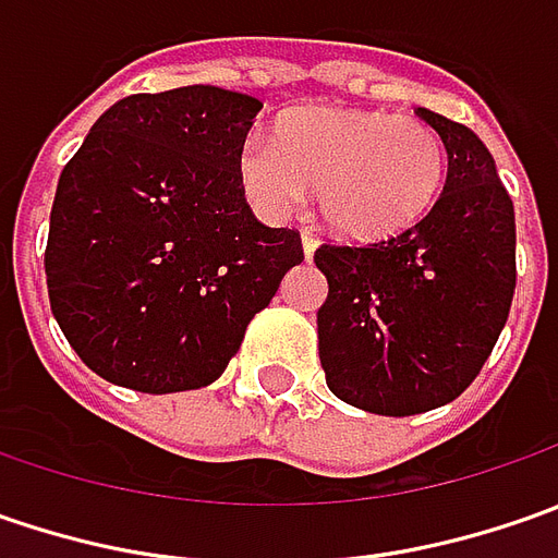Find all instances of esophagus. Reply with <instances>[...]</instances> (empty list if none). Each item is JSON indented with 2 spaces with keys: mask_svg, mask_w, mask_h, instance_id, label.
<instances>
[{
  "mask_svg": "<svg viewBox=\"0 0 558 558\" xmlns=\"http://www.w3.org/2000/svg\"><path fill=\"white\" fill-rule=\"evenodd\" d=\"M301 245H304V257H313V251H316V245H319V239L313 235L311 229H304V232H301Z\"/></svg>",
  "mask_w": 558,
  "mask_h": 558,
  "instance_id": "1",
  "label": "esophagus"
}]
</instances>
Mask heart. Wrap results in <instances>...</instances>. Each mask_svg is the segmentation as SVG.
<instances>
[{
  "label": "heart",
  "mask_w": 558,
  "mask_h": 558,
  "mask_svg": "<svg viewBox=\"0 0 558 558\" xmlns=\"http://www.w3.org/2000/svg\"><path fill=\"white\" fill-rule=\"evenodd\" d=\"M444 170V142L425 120L363 108L294 111L276 140L247 136L235 158L239 185L260 217L289 220L316 192L323 220L354 242L418 223Z\"/></svg>",
  "instance_id": "obj_1"
}]
</instances>
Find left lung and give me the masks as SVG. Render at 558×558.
Here are the masks:
<instances>
[{
  "instance_id": "1",
  "label": "left lung",
  "mask_w": 558,
  "mask_h": 558,
  "mask_svg": "<svg viewBox=\"0 0 558 558\" xmlns=\"http://www.w3.org/2000/svg\"><path fill=\"white\" fill-rule=\"evenodd\" d=\"M447 148L435 207L391 239L316 247L329 282L316 313L335 397L378 416H416L475 381L515 291V210L484 142L416 108Z\"/></svg>"
}]
</instances>
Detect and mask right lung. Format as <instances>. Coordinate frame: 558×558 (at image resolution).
Instances as JSON below:
<instances>
[{"label":"right lung","instance_id":"add662e5","mask_svg":"<svg viewBox=\"0 0 558 558\" xmlns=\"http://www.w3.org/2000/svg\"><path fill=\"white\" fill-rule=\"evenodd\" d=\"M260 101L220 86L120 98L54 192L46 286L76 356L142 395L217 381L304 260L245 202L235 158Z\"/></svg>","mask_w":558,"mask_h":558}]
</instances>
